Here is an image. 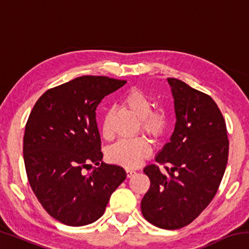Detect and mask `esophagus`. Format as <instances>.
Wrapping results in <instances>:
<instances>
[{
    "label": "esophagus",
    "mask_w": 249,
    "mask_h": 249,
    "mask_svg": "<svg viewBox=\"0 0 249 249\" xmlns=\"http://www.w3.org/2000/svg\"><path fill=\"white\" fill-rule=\"evenodd\" d=\"M136 172L134 170H126V176H127V178H130V177H133Z\"/></svg>",
    "instance_id": "esophagus-1"
}]
</instances>
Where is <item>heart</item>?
<instances>
[{"instance_id": "1", "label": "heart", "mask_w": 249, "mask_h": 249, "mask_svg": "<svg viewBox=\"0 0 249 249\" xmlns=\"http://www.w3.org/2000/svg\"><path fill=\"white\" fill-rule=\"evenodd\" d=\"M123 103L140 117V128L154 140H159L166 134L169 126V115L163 107L153 108V102L145 92L138 88H132L123 95ZM102 134L105 138L112 135L109 127V115L104 117ZM151 153L150 146L145 138L136 137L130 140H121L107 149V159L113 163L134 168Z\"/></svg>"}]
</instances>
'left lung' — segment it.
I'll use <instances>...</instances> for the list:
<instances>
[{
  "mask_svg": "<svg viewBox=\"0 0 249 249\" xmlns=\"http://www.w3.org/2000/svg\"><path fill=\"white\" fill-rule=\"evenodd\" d=\"M175 100L176 126L170 142L144 172L150 187L141 203L151 224L179 230L200 215L215 196L229 159L225 120L210 95L168 78Z\"/></svg>",
  "mask_w": 249,
  "mask_h": 249,
  "instance_id": "left-lung-1",
  "label": "left lung"
}]
</instances>
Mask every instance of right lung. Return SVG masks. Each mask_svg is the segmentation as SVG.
Masks as SVG:
<instances>
[{
  "instance_id": "add662e5",
  "label": "right lung",
  "mask_w": 249,
  "mask_h": 249,
  "mask_svg": "<svg viewBox=\"0 0 249 249\" xmlns=\"http://www.w3.org/2000/svg\"><path fill=\"white\" fill-rule=\"evenodd\" d=\"M125 83L82 75L46 91L29 114L23 144L28 182L49 215L66 225L100 218L126 178L122 167L101 161L95 113L101 101Z\"/></svg>"
}]
</instances>
